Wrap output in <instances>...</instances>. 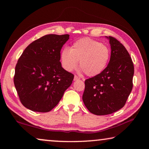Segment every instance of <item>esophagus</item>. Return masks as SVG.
Segmentation results:
<instances>
[{
	"mask_svg": "<svg viewBox=\"0 0 149 149\" xmlns=\"http://www.w3.org/2000/svg\"><path fill=\"white\" fill-rule=\"evenodd\" d=\"M80 79V77L77 76V75H75L74 76V81H77V80H79Z\"/></svg>",
	"mask_w": 149,
	"mask_h": 149,
	"instance_id": "obj_1",
	"label": "esophagus"
}]
</instances>
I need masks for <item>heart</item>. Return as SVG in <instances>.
<instances>
[{
    "instance_id": "1",
    "label": "heart",
    "mask_w": 149,
    "mask_h": 149,
    "mask_svg": "<svg viewBox=\"0 0 149 149\" xmlns=\"http://www.w3.org/2000/svg\"><path fill=\"white\" fill-rule=\"evenodd\" d=\"M110 51L106 45L89 37L75 41L70 49H64L60 53L62 65L68 72L79 67L89 77L102 72L109 62Z\"/></svg>"
}]
</instances>
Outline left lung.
I'll use <instances>...</instances> for the list:
<instances>
[{"label":"left lung","mask_w":149,"mask_h":149,"mask_svg":"<svg viewBox=\"0 0 149 149\" xmlns=\"http://www.w3.org/2000/svg\"><path fill=\"white\" fill-rule=\"evenodd\" d=\"M111 56L100 74L85 81L83 101L90 112L102 116L124 107L133 88L134 65L129 52L113 37H108Z\"/></svg>","instance_id":"left-lung-1"}]
</instances>
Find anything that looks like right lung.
Listing matches in <instances>:
<instances>
[{"instance_id":"right-lung-1","label":"right lung","mask_w":149,"mask_h":149,"mask_svg":"<svg viewBox=\"0 0 149 149\" xmlns=\"http://www.w3.org/2000/svg\"><path fill=\"white\" fill-rule=\"evenodd\" d=\"M70 35L49 34L29 44L15 68L20 102L34 112H48L61 100L74 75L62 67L60 51Z\"/></svg>"}]
</instances>
